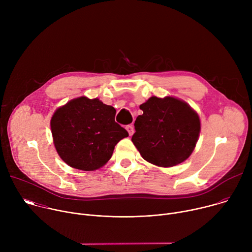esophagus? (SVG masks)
I'll use <instances>...</instances> for the list:
<instances>
[{"label": "esophagus", "mask_w": 252, "mask_h": 252, "mask_svg": "<svg viewBox=\"0 0 252 252\" xmlns=\"http://www.w3.org/2000/svg\"><path fill=\"white\" fill-rule=\"evenodd\" d=\"M126 130H127V132H128L129 135H131V134L133 133V127H132V126H126Z\"/></svg>", "instance_id": "34e87169"}]
</instances>
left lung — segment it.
I'll use <instances>...</instances> for the list:
<instances>
[{"mask_svg":"<svg viewBox=\"0 0 252 252\" xmlns=\"http://www.w3.org/2000/svg\"><path fill=\"white\" fill-rule=\"evenodd\" d=\"M131 141L143 159L161 167L182 163L193 152L200 132L199 117L186 101L150 97L139 105Z\"/></svg>","mask_w":252,"mask_h":252,"instance_id":"1","label":"left lung"}]
</instances>
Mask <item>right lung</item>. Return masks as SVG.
I'll use <instances>...</instances> for the list:
<instances>
[{"label": "right lung", "mask_w": 252, "mask_h": 252, "mask_svg": "<svg viewBox=\"0 0 252 252\" xmlns=\"http://www.w3.org/2000/svg\"><path fill=\"white\" fill-rule=\"evenodd\" d=\"M116 110L98 98L80 96L59 107L51 120L55 148L69 166L92 171L104 165L128 132L115 122Z\"/></svg>", "instance_id": "1"}]
</instances>
